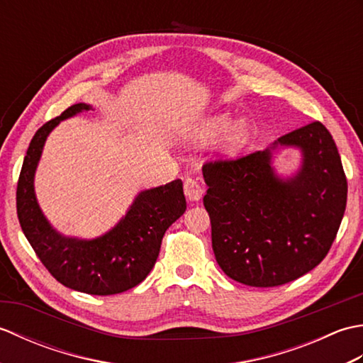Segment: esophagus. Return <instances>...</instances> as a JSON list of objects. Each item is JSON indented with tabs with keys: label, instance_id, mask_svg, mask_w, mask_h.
Instances as JSON below:
<instances>
[{
	"label": "esophagus",
	"instance_id": "1",
	"mask_svg": "<svg viewBox=\"0 0 363 363\" xmlns=\"http://www.w3.org/2000/svg\"><path fill=\"white\" fill-rule=\"evenodd\" d=\"M184 194H186L189 201H199L203 196V187L199 186V182L194 177H187L186 181H184Z\"/></svg>",
	"mask_w": 363,
	"mask_h": 363
}]
</instances>
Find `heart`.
<instances>
[{"instance_id":"b5f03b06","label":"heart","mask_w":363,"mask_h":363,"mask_svg":"<svg viewBox=\"0 0 363 363\" xmlns=\"http://www.w3.org/2000/svg\"><path fill=\"white\" fill-rule=\"evenodd\" d=\"M230 121H233V117L229 113H215L201 123V126L194 134V138L198 143H207L221 135L218 151L225 156H235L250 143L251 126L246 120H237L233 126H229Z\"/></svg>"}]
</instances>
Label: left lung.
I'll return each mask as SVG.
<instances>
[{
	"label": "left lung",
	"mask_w": 363,
	"mask_h": 363,
	"mask_svg": "<svg viewBox=\"0 0 363 363\" xmlns=\"http://www.w3.org/2000/svg\"><path fill=\"white\" fill-rule=\"evenodd\" d=\"M277 145L303 152L298 173L287 180L271 167ZM203 176L213 254L230 279L277 287L326 257L343 218L348 182L333 135L320 121L279 137L264 151L207 162Z\"/></svg>",
	"instance_id": "8db88e82"
}]
</instances>
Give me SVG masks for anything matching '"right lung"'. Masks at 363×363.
I'll return each instance as SVG.
<instances>
[{
  "instance_id": "add662e5",
  "label": "right lung",
  "mask_w": 363,
  "mask_h": 363,
  "mask_svg": "<svg viewBox=\"0 0 363 363\" xmlns=\"http://www.w3.org/2000/svg\"><path fill=\"white\" fill-rule=\"evenodd\" d=\"M74 104L37 130L29 143L17 186L18 221L46 269L68 289L115 295L140 284L156 264L165 230L186 212L182 181L143 190L109 233L91 240L64 237L45 218L34 194V174L46 137L60 121L89 111Z\"/></svg>"
}]
</instances>
